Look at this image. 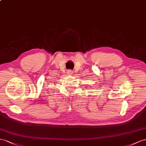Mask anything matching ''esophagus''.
I'll list each match as a JSON object with an SVG mask.
<instances>
[{
  "instance_id": "34e87169",
  "label": "esophagus",
  "mask_w": 146,
  "mask_h": 146,
  "mask_svg": "<svg viewBox=\"0 0 146 146\" xmlns=\"http://www.w3.org/2000/svg\"><path fill=\"white\" fill-rule=\"evenodd\" d=\"M73 71L72 70H68V74H70V75H72V74H73Z\"/></svg>"
}]
</instances>
